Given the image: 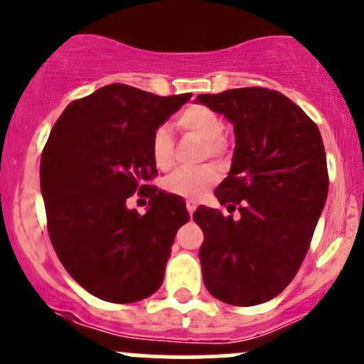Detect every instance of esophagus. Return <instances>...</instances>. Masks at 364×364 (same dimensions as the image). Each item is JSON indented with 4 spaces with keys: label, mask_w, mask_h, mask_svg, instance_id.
<instances>
[{
    "label": "esophagus",
    "mask_w": 364,
    "mask_h": 364,
    "mask_svg": "<svg viewBox=\"0 0 364 364\" xmlns=\"http://www.w3.org/2000/svg\"><path fill=\"white\" fill-rule=\"evenodd\" d=\"M186 209H188L190 214H193L195 209H197V202H195V200H186Z\"/></svg>",
    "instance_id": "34e87169"
}]
</instances>
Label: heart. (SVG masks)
Segmentation results:
<instances>
[{
  "label": "heart",
  "mask_w": 364,
  "mask_h": 364,
  "mask_svg": "<svg viewBox=\"0 0 364 364\" xmlns=\"http://www.w3.org/2000/svg\"><path fill=\"white\" fill-rule=\"evenodd\" d=\"M176 124L183 132L195 134L205 139V155L223 156L228 148V137L225 134L223 118L214 109L202 105H193L183 109L176 118ZM150 155L159 169L167 171L174 160V139L166 125L156 127L151 134ZM220 179V172L214 166H204L193 171H176L164 179V190L179 197L195 198L202 195Z\"/></svg>",
  "instance_id": "heart-1"
}]
</instances>
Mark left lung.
<instances>
[{"label": "left lung", "mask_w": 364, "mask_h": 364, "mask_svg": "<svg viewBox=\"0 0 364 364\" xmlns=\"http://www.w3.org/2000/svg\"><path fill=\"white\" fill-rule=\"evenodd\" d=\"M197 101L233 124L230 174L214 190L228 213L198 205V256L208 291L239 307L277 296L300 270L328 195L317 125L291 99L263 87L200 94Z\"/></svg>", "instance_id": "obj_1"}]
</instances>
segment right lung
I'll list each match as a JSON object with an SVG mask.
<instances>
[{
    "instance_id": "right-lung-1",
    "label": "right lung",
    "mask_w": 364,
    "mask_h": 364,
    "mask_svg": "<svg viewBox=\"0 0 364 364\" xmlns=\"http://www.w3.org/2000/svg\"><path fill=\"white\" fill-rule=\"evenodd\" d=\"M192 94L160 95L112 83L68 105L40 164L50 242L82 288L113 304H132L160 288L185 200L159 192L151 134ZM138 192L151 209L124 202Z\"/></svg>"
}]
</instances>
